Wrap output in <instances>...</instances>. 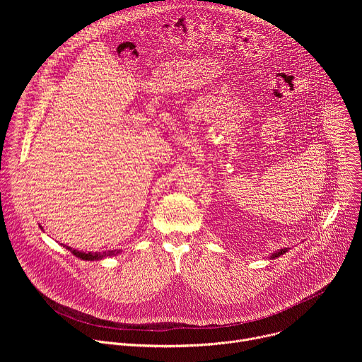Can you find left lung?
<instances>
[{"label":"left lung","instance_id":"left-lung-1","mask_svg":"<svg viewBox=\"0 0 362 362\" xmlns=\"http://www.w3.org/2000/svg\"><path fill=\"white\" fill-rule=\"evenodd\" d=\"M285 252H288V247H284V249H279V250H276L275 253H272V259H275V257H278V256H281V255H284Z\"/></svg>","mask_w":362,"mask_h":362}]
</instances>
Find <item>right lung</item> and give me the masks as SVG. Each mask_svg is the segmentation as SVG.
Instances as JSON below:
<instances>
[{"mask_svg": "<svg viewBox=\"0 0 362 362\" xmlns=\"http://www.w3.org/2000/svg\"><path fill=\"white\" fill-rule=\"evenodd\" d=\"M66 249H69V250H71V253L73 255H76L77 257H80V259H83V261H98V259H101V257H107V256H115V255H117V253H120L122 250L120 249H116V250H107V252H80V250H77V249H73V247H70V246H64Z\"/></svg>", "mask_w": 362, "mask_h": 362, "instance_id": "obj_1", "label": "right lung"}]
</instances>
